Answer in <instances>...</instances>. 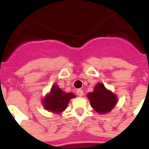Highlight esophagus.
<instances>
[{
  "label": "esophagus",
  "instance_id": "34e87169",
  "mask_svg": "<svg viewBox=\"0 0 149 149\" xmlns=\"http://www.w3.org/2000/svg\"><path fill=\"white\" fill-rule=\"evenodd\" d=\"M77 95L78 97H82L84 95V91L82 90V89H77Z\"/></svg>",
  "mask_w": 149,
  "mask_h": 149
}]
</instances>
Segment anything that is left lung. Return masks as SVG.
Wrapping results in <instances>:
<instances>
[{
    "label": "left lung",
    "instance_id": "8db88e82",
    "mask_svg": "<svg viewBox=\"0 0 149 149\" xmlns=\"http://www.w3.org/2000/svg\"><path fill=\"white\" fill-rule=\"evenodd\" d=\"M87 97L93 109L100 114L110 112L117 103V97L108 90L102 83L97 84L93 92L88 93Z\"/></svg>",
    "mask_w": 149,
    "mask_h": 149
}]
</instances>
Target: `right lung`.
<instances>
[{
    "label": "right lung",
    "instance_id": "right-lung-1",
    "mask_svg": "<svg viewBox=\"0 0 149 149\" xmlns=\"http://www.w3.org/2000/svg\"><path fill=\"white\" fill-rule=\"evenodd\" d=\"M75 95L72 93H65L58 87V85H52L51 91L46 95L43 100L45 109L53 113H61L68 106L69 100L74 98Z\"/></svg>",
    "mask_w": 149,
    "mask_h": 149
}]
</instances>
